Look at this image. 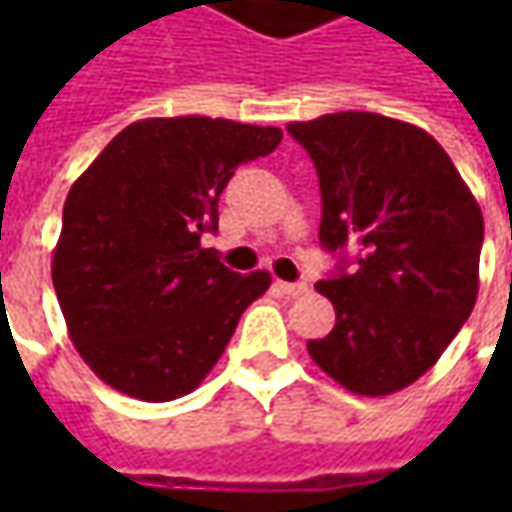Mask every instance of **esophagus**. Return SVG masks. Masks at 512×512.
Instances as JSON below:
<instances>
[{
  "label": "esophagus",
  "instance_id": "34e87169",
  "mask_svg": "<svg viewBox=\"0 0 512 512\" xmlns=\"http://www.w3.org/2000/svg\"><path fill=\"white\" fill-rule=\"evenodd\" d=\"M276 290H282L285 296H302V293H307V285L305 282H276Z\"/></svg>",
  "mask_w": 512,
  "mask_h": 512
}]
</instances>
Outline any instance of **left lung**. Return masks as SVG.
<instances>
[{"mask_svg": "<svg viewBox=\"0 0 512 512\" xmlns=\"http://www.w3.org/2000/svg\"><path fill=\"white\" fill-rule=\"evenodd\" d=\"M287 130L319 173L322 247H359L353 273L316 285L336 327L307 353L344 390L390 396L439 362L476 305L482 207L410 122L342 110Z\"/></svg>", "mask_w": 512, "mask_h": 512, "instance_id": "left-lung-1", "label": "left lung"}]
</instances>
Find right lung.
Returning <instances> with one entry per match:
<instances>
[{"label": "right lung", "mask_w": 512, "mask_h": 512, "mask_svg": "<svg viewBox=\"0 0 512 512\" xmlns=\"http://www.w3.org/2000/svg\"><path fill=\"white\" fill-rule=\"evenodd\" d=\"M279 128L210 116L139 119L73 182L53 247V287L90 370L139 402L196 390L270 273H233L202 236L239 165Z\"/></svg>", "instance_id": "obj_1"}]
</instances>
